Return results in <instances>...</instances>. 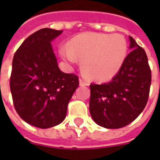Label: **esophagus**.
<instances>
[{"label":"esophagus","mask_w":160,"mask_h":160,"mask_svg":"<svg viewBox=\"0 0 160 160\" xmlns=\"http://www.w3.org/2000/svg\"><path fill=\"white\" fill-rule=\"evenodd\" d=\"M89 85V83L87 82V80H84V79H82V78H80V86H81V87H85V86H88Z\"/></svg>","instance_id":"34e87169"}]
</instances>
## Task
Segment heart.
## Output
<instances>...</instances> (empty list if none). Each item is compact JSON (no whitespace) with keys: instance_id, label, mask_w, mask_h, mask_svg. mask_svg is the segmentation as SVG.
<instances>
[{"instance_id":"obj_1","label":"heart","mask_w":160,"mask_h":160,"mask_svg":"<svg viewBox=\"0 0 160 160\" xmlns=\"http://www.w3.org/2000/svg\"><path fill=\"white\" fill-rule=\"evenodd\" d=\"M61 55L70 62L81 60V69L97 81L112 79L120 71L128 55V43L121 34L85 32L72 38L69 47L61 48Z\"/></svg>"}]
</instances>
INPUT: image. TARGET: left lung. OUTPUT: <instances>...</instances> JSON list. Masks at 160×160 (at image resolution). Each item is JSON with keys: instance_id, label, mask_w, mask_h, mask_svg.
Instances as JSON below:
<instances>
[{"instance_id": "obj_1", "label": "left lung", "mask_w": 160, "mask_h": 160, "mask_svg": "<svg viewBox=\"0 0 160 160\" xmlns=\"http://www.w3.org/2000/svg\"><path fill=\"white\" fill-rule=\"evenodd\" d=\"M132 50L116 76L107 83L91 84L90 113L106 128H120L135 120L148 103L151 69L145 50L129 36Z\"/></svg>"}]
</instances>
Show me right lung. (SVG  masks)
Segmentation results:
<instances>
[{"mask_svg":"<svg viewBox=\"0 0 160 160\" xmlns=\"http://www.w3.org/2000/svg\"><path fill=\"white\" fill-rule=\"evenodd\" d=\"M62 31L43 28L26 38L14 54L10 90L17 113L27 123L40 128L58 125L79 87L74 73L58 68L51 41Z\"/></svg>","mask_w":160,"mask_h":160,"instance_id":"right-lung-1","label":"right lung"}]
</instances>
